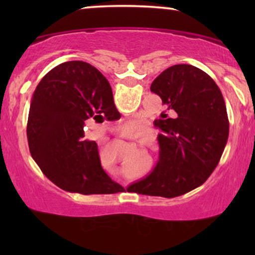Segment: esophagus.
Listing matches in <instances>:
<instances>
[{
  "instance_id": "1",
  "label": "esophagus",
  "mask_w": 255,
  "mask_h": 255,
  "mask_svg": "<svg viewBox=\"0 0 255 255\" xmlns=\"http://www.w3.org/2000/svg\"><path fill=\"white\" fill-rule=\"evenodd\" d=\"M120 133H121L122 135H123V137H128V133H125V132H124V131H121V132H120Z\"/></svg>"
}]
</instances>
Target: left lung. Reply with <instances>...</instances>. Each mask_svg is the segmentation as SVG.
<instances>
[{
  "label": "left lung",
  "mask_w": 255,
  "mask_h": 255,
  "mask_svg": "<svg viewBox=\"0 0 255 255\" xmlns=\"http://www.w3.org/2000/svg\"><path fill=\"white\" fill-rule=\"evenodd\" d=\"M151 92L176 117L162 113L154 122L159 160L145 179L130 189L151 196L176 197L204 183L218 165L229 137L224 99L216 82L202 69L181 64L167 68Z\"/></svg>",
  "instance_id": "1"
}]
</instances>
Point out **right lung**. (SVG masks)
<instances>
[{
	"label": "right lung",
	"instance_id": "add662e5",
	"mask_svg": "<svg viewBox=\"0 0 255 255\" xmlns=\"http://www.w3.org/2000/svg\"><path fill=\"white\" fill-rule=\"evenodd\" d=\"M121 117L113 90L99 69L67 61L51 69L34 90L27 118V142L41 172L55 186L82 195L115 194L124 188L101 166L97 144L83 127Z\"/></svg>",
	"mask_w": 255,
	"mask_h": 255
}]
</instances>
